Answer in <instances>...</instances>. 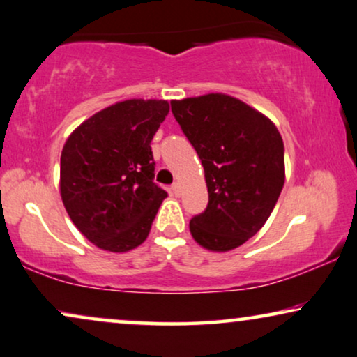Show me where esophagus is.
Returning <instances> with one entry per match:
<instances>
[{
    "label": "esophagus",
    "mask_w": 357,
    "mask_h": 357,
    "mask_svg": "<svg viewBox=\"0 0 357 357\" xmlns=\"http://www.w3.org/2000/svg\"><path fill=\"white\" fill-rule=\"evenodd\" d=\"M169 192L173 194V196H179V194H181V189H179V184H178V183H173V184H171Z\"/></svg>",
    "instance_id": "obj_1"
}]
</instances>
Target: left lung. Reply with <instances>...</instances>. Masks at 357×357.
Segmentation results:
<instances>
[{"mask_svg": "<svg viewBox=\"0 0 357 357\" xmlns=\"http://www.w3.org/2000/svg\"><path fill=\"white\" fill-rule=\"evenodd\" d=\"M171 112L197 151L208 204L189 222L192 238L228 251L255 236L284 186V142L268 117L227 94L171 101Z\"/></svg>", "mask_w": 357, "mask_h": 357, "instance_id": "1", "label": "left lung"}]
</instances>
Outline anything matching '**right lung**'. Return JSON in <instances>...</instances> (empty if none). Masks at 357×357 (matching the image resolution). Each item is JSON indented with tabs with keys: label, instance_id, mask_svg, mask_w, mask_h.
<instances>
[{
	"label": "right lung",
	"instance_id": "add662e5",
	"mask_svg": "<svg viewBox=\"0 0 357 357\" xmlns=\"http://www.w3.org/2000/svg\"><path fill=\"white\" fill-rule=\"evenodd\" d=\"M168 101L129 99L94 114L68 137L60 158L61 201L98 248L123 253L142 245L168 196L153 183L151 140Z\"/></svg>",
	"mask_w": 357,
	"mask_h": 357
}]
</instances>
